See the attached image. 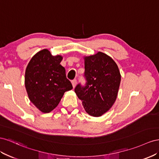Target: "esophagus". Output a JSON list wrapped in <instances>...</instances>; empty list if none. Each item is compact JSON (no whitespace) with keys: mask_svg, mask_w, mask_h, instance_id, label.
<instances>
[{"mask_svg":"<svg viewBox=\"0 0 159 159\" xmlns=\"http://www.w3.org/2000/svg\"><path fill=\"white\" fill-rule=\"evenodd\" d=\"M72 87H73V88H75L76 84V79H74L72 80Z\"/></svg>","mask_w":159,"mask_h":159,"instance_id":"esophagus-1","label":"esophagus"}]
</instances>
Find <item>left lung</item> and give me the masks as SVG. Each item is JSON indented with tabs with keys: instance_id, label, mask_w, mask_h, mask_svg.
Instances as JSON below:
<instances>
[{
	"instance_id": "1",
	"label": "left lung",
	"mask_w": 159,
	"mask_h": 159,
	"mask_svg": "<svg viewBox=\"0 0 159 159\" xmlns=\"http://www.w3.org/2000/svg\"><path fill=\"white\" fill-rule=\"evenodd\" d=\"M85 86L75 89L84 110L93 116H101L115 103L121 76L116 62L107 54L98 52L84 57Z\"/></svg>"
}]
</instances>
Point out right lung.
<instances>
[{
  "mask_svg": "<svg viewBox=\"0 0 159 159\" xmlns=\"http://www.w3.org/2000/svg\"><path fill=\"white\" fill-rule=\"evenodd\" d=\"M61 55L52 56L47 49L34 54L25 71V84L31 102L44 113L55 108L68 90L72 89L66 79Z\"/></svg>",
  "mask_w": 159,
  "mask_h": 159,
  "instance_id": "1",
  "label": "right lung"
}]
</instances>
